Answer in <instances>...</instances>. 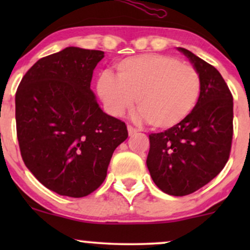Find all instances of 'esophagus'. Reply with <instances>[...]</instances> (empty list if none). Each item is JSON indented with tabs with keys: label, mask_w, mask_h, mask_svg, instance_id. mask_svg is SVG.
Masks as SVG:
<instances>
[{
	"label": "esophagus",
	"mask_w": 250,
	"mask_h": 250,
	"mask_svg": "<svg viewBox=\"0 0 250 250\" xmlns=\"http://www.w3.org/2000/svg\"><path fill=\"white\" fill-rule=\"evenodd\" d=\"M137 131H139V130H137V129L135 128V127H133V125H128V133H129V135H134V134H136Z\"/></svg>",
	"instance_id": "34e87169"
}]
</instances>
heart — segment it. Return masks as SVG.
<instances>
[{"label":"heart","mask_w":250,"mask_h":250,"mask_svg":"<svg viewBox=\"0 0 250 250\" xmlns=\"http://www.w3.org/2000/svg\"><path fill=\"white\" fill-rule=\"evenodd\" d=\"M96 90L111 116H121L136 102L140 119L154 128L167 129L182 122L195 108L201 76L194 65L176 57L145 54L121 60L116 76L103 71Z\"/></svg>","instance_id":"1"}]
</instances>
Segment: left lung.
<instances>
[{"label": "left lung", "instance_id": "left-lung-1", "mask_svg": "<svg viewBox=\"0 0 250 250\" xmlns=\"http://www.w3.org/2000/svg\"><path fill=\"white\" fill-rule=\"evenodd\" d=\"M201 76L199 101L179 125L149 135L147 167L166 194L199 190L225 168L233 140V95L219 70L185 48Z\"/></svg>", "mask_w": 250, "mask_h": 250}]
</instances>
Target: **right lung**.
<instances>
[{"label": "right lung", "mask_w": 250, "mask_h": 250, "mask_svg": "<svg viewBox=\"0 0 250 250\" xmlns=\"http://www.w3.org/2000/svg\"><path fill=\"white\" fill-rule=\"evenodd\" d=\"M101 50L68 47L42 57L15 96L16 133L27 168L44 187L69 197L96 190L125 123L103 113L90 89Z\"/></svg>", "instance_id": "right-lung-1"}]
</instances>
